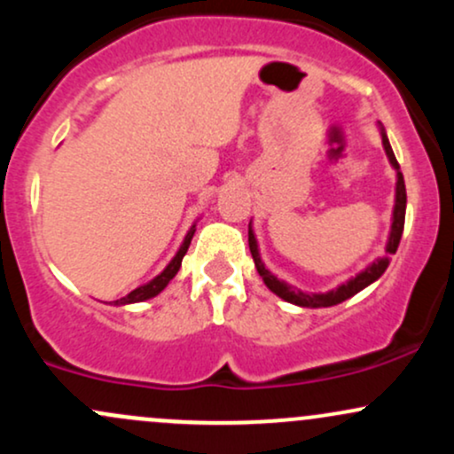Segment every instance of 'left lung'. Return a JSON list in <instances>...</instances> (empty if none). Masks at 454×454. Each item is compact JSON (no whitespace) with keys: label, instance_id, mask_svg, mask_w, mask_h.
<instances>
[{"label":"left lung","instance_id":"8db88e82","mask_svg":"<svg viewBox=\"0 0 454 454\" xmlns=\"http://www.w3.org/2000/svg\"><path fill=\"white\" fill-rule=\"evenodd\" d=\"M381 131V144H383V151H386L387 159H390L392 168L396 170V193H395V211H392V226H390V237H387L386 243V256H380L377 261H372L371 265L366 269H362L357 276L348 278L347 282L338 284L336 288L327 293H303L300 288L291 286L284 280H278L271 271L265 267V262L261 261V252H258V241L256 235L252 231V222H250V231H247V241H250V252L254 258V265H256V271L261 273L262 282L267 284V288L271 293H276L278 297H282L284 301L288 303H295V306L301 308H330L336 306V303H342L348 297L357 295L360 291H364L368 284H372L375 280H380L386 271L387 265H390V256L396 254L398 243H401V235H403V226H405V207H407V193H405V181H403V174H401V166H398L395 153H392L390 142H387L386 136V129L380 127Z\"/></svg>","mask_w":454,"mask_h":454}]
</instances>
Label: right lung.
Returning <instances> with one entry per match:
<instances>
[{
    "label": "right lung",
    "mask_w": 454,
    "mask_h": 454,
    "mask_svg": "<svg viewBox=\"0 0 454 454\" xmlns=\"http://www.w3.org/2000/svg\"><path fill=\"white\" fill-rule=\"evenodd\" d=\"M193 232H196V223H193L192 228H189V232L185 235V239H183L181 247H178L176 256L172 258L170 262H168V267L163 269L159 276H154L151 282L142 284V286H137L136 291H131L129 295L121 297V300L114 301V306H127V303H137V301H146V300H153V297H157L159 293L163 291V288L168 286V282L172 280L174 276L178 273V269H181V262H183V256H185L187 250H189V243H192L193 239Z\"/></svg>",
    "instance_id": "obj_1"
}]
</instances>
